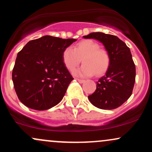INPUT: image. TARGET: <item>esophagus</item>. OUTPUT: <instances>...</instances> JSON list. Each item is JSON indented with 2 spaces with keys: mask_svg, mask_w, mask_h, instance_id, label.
I'll return each mask as SVG.
<instances>
[{
  "mask_svg": "<svg viewBox=\"0 0 152 152\" xmlns=\"http://www.w3.org/2000/svg\"><path fill=\"white\" fill-rule=\"evenodd\" d=\"M76 80H77V81L79 82L80 83H84V80H82V79H78V78H76Z\"/></svg>",
  "mask_w": 152,
  "mask_h": 152,
  "instance_id": "1",
  "label": "esophagus"
}]
</instances>
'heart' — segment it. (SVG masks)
<instances>
[{
	"mask_svg": "<svg viewBox=\"0 0 152 152\" xmlns=\"http://www.w3.org/2000/svg\"><path fill=\"white\" fill-rule=\"evenodd\" d=\"M99 45L92 40H83L78 42L74 48L67 47L62 53L64 65L70 71H74L80 64L83 65L76 71L74 74L82 77H88L96 74L102 76L108 70L110 64L109 53L99 48Z\"/></svg>",
	"mask_w": 152,
	"mask_h": 152,
	"instance_id": "1",
	"label": "heart"
}]
</instances>
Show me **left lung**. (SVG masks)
I'll use <instances>...</instances> for the list:
<instances>
[{
  "label": "left lung",
  "instance_id": "left-lung-1",
  "mask_svg": "<svg viewBox=\"0 0 152 152\" xmlns=\"http://www.w3.org/2000/svg\"><path fill=\"white\" fill-rule=\"evenodd\" d=\"M83 37L102 43L110 58L106 75L99 80L96 89L88 98L99 109H116L131 96L135 83L136 67L129 48L114 35L96 32Z\"/></svg>",
  "mask_w": 152,
  "mask_h": 152
}]
</instances>
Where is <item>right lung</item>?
I'll use <instances>...</instances> for the list:
<instances>
[{
	"label": "right lung",
	"mask_w": 152,
	"mask_h": 152,
	"mask_svg": "<svg viewBox=\"0 0 152 152\" xmlns=\"http://www.w3.org/2000/svg\"><path fill=\"white\" fill-rule=\"evenodd\" d=\"M76 41L45 36L30 41L18 52L12 79L24 105L43 111L62 100L74 79L63 62L62 53Z\"/></svg>",
	"instance_id": "right-lung-1"
}]
</instances>
